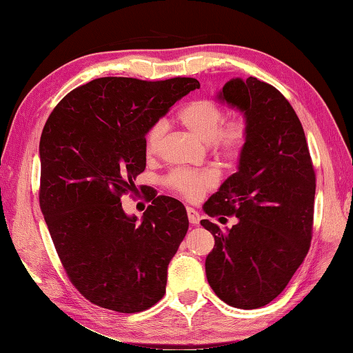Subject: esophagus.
<instances>
[{
    "label": "esophagus",
    "instance_id": "esophagus-1",
    "mask_svg": "<svg viewBox=\"0 0 353 353\" xmlns=\"http://www.w3.org/2000/svg\"><path fill=\"white\" fill-rule=\"evenodd\" d=\"M188 217H189V221L192 225H196V223H200V214L195 211V209H192V208H188Z\"/></svg>",
    "mask_w": 353,
    "mask_h": 353
}]
</instances>
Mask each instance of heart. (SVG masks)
I'll use <instances>...</instances> for the list:
<instances>
[{
  "mask_svg": "<svg viewBox=\"0 0 353 353\" xmlns=\"http://www.w3.org/2000/svg\"><path fill=\"white\" fill-rule=\"evenodd\" d=\"M180 121L195 138L211 145L212 153L221 163L232 164L242 158L250 141V121L245 114L226 121L225 108L212 99H199L180 111ZM167 133L164 119L154 121L144 134V152L148 158L159 152ZM164 184L188 200H199L206 190L215 188L217 175L212 170H173Z\"/></svg>",
  "mask_w": 353,
  "mask_h": 353,
  "instance_id": "1",
  "label": "heart"
}]
</instances>
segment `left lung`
Listing matches in <instances>:
<instances>
[{
    "instance_id": "left-lung-1",
    "label": "left lung",
    "mask_w": 353,
    "mask_h": 353,
    "mask_svg": "<svg viewBox=\"0 0 353 353\" xmlns=\"http://www.w3.org/2000/svg\"><path fill=\"white\" fill-rule=\"evenodd\" d=\"M220 99L243 111L251 132L239 170L203 206L209 217H237L226 231L201 220L215 240L206 277L228 305L252 310L283 292L310 250L316 175L304 128L279 90L232 79Z\"/></svg>"
}]
</instances>
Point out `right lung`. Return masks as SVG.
Here are the masks:
<instances>
[{
  "label": "right lung",
  "instance_id": "add662e5",
  "mask_svg": "<svg viewBox=\"0 0 353 353\" xmlns=\"http://www.w3.org/2000/svg\"><path fill=\"white\" fill-rule=\"evenodd\" d=\"M195 88L192 77H101L68 92L48 117L40 208L68 279L91 304L138 313L163 299L189 230L186 208L152 190L138 220L121 199L145 169L147 128Z\"/></svg>",
  "mask_w": 353,
  "mask_h": 353
}]
</instances>
